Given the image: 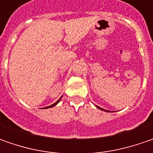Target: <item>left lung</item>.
I'll list each match as a JSON object with an SVG mask.
<instances>
[{
  "mask_svg": "<svg viewBox=\"0 0 153 153\" xmlns=\"http://www.w3.org/2000/svg\"><path fill=\"white\" fill-rule=\"evenodd\" d=\"M96 106H97V105H96ZM97 107H98V108H99V109H100L101 111H106V110H105V109L101 108V107H100V106H97Z\"/></svg>",
  "mask_w": 153,
  "mask_h": 153,
  "instance_id": "obj_1",
  "label": "left lung"
}]
</instances>
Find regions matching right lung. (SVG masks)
<instances>
[{"label":"right lung","instance_id":"add662e5","mask_svg":"<svg viewBox=\"0 0 153 153\" xmlns=\"http://www.w3.org/2000/svg\"><path fill=\"white\" fill-rule=\"evenodd\" d=\"M61 98H62V97H61ZM61 98H60V99H59V100H57V101H56V102L54 103V104H53V105H49V106H47V107H44V108H51V107H53L54 105H57L58 103L59 102V100H61Z\"/></svg>","mask_w":153,"mask_h":153}]
</instances>
